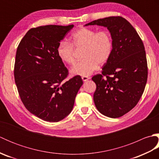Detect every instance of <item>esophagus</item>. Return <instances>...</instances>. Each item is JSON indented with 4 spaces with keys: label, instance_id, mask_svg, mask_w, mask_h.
Masks as SVG:
<instances>
[{
    "label": "esophagus",
    "instance_id": "esophagus-1",
    "mask_svg": "<svg viewBox=\"0 0 159 159\" xmlns=\"http://www.w3.org/2000/svg\"><path fill=\"white\" fill-rule=\"evenodd\" d=\"M89 79H90L89 76H83L82 77V79H83V81H87V80Z\"/></svg>",
    "mask_w": 159,
    "mask_h": 159
}]
</instances>
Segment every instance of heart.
Returning <instances> with one entry per match:
<instances>
[{
    "label": "heart",
    "mask_w": 159,
    "mask_h": 159,
    "mask_svg": "<svg viewBox=\"0 0 159 159\" xmlns=\"http://www.w3.org/2000/svg\"><path fill=\"white\" fill-rule=\"evenodd\" d=\"M75 49L83 48L82 61L74 65L72 74L87 76L92 74L99 65L106 63L112 55L113 43L112 36L107 30H96L82 27L70 37V43L61 41L57 53L63 62L72 65L75 62Z\"/></svg>",
    "instance_id": "b5f03b06"
}]
</instances>
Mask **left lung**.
I'll use <instances>...</instances> for the list:
<instances>
[{
	"label": "left lung",
	"mask_w": 159,
	"mask_h": 159,
	"mask_svg": "<svg viewBox=\"0 0 159 159\" xmlns=\"http://www.w3.org/2000/svg\"><path fill=\"white\" fill-rule=\"evenodd\" d=\"M94 25L109 29L113 48L102 73L92 77L96 85L93 101L104 116L120 117L137 105L144 92L148 79L145 47L136 30L122 17L98 19L85 26Z\"/></svg>",
	"instance_id": "left-lung-1"
}]
</instances>
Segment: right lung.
Segmentation results:
<instances>
[{"mask_svg": "<svg viewBox=\"0 0 159 159\" xmlns=\"http://www.w3.org/2000/svg\"><path fill=\"white\" fill-rule=\"evenodd\" d=\"M73 26L32 28L17 48L13 72L20 99L30 113L50 122L63 120L72 111L83 83L79 75L66 80L68 70L57 53L59 43Z\"/></svg>", "mask_w": 159, "mask_h": 159, "instance_id": "right-lung-1", "label": "right lung"}]
</instances>
